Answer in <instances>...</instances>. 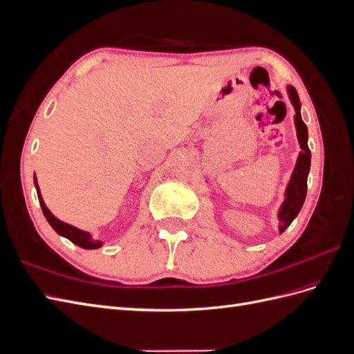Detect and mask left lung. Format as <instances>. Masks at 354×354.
<instances>
[{
	"instance_id": "8db88e82",
	"label": "left lung",
	"mask_w": 354,
	"mask_h": 354,
	"mask_svg": "<svg viewBox=\"0 0 354 354\" xmlns=\"http://www.w3.org/2000/svg\"><path fill=\"white\" fill-rule=\"evenodd\" d=\"M289 97L295 108V128H297V136L299 146H301V152L298 155L297 165L292 173L291 180H289V185L286 189V198L282 203L281 211H279V220H281V233L286 230V227L294 221V218L298 216L299 209L303 208V203L306 201L307 195V176L310 171V162H312V152H310L307 140H308V133L307 127L301 120V104H299L298 93L294 87L289 85L288 87Z\"/></svg>"
}]
</instances>
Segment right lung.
<instances>
[{
  "label": "right lung",
  "instance_id": "add662e5",
  "mask_svg": "<svg viewBox=\"0 0 354 354\" xmlns=\"http://www.w3.org/2000/svg\"><path fill=\"white\" fill-rule=\"evenodd\" d=\"M35 187H37V194H38V199H39V205L42 208V212H44V216H46L47 221L51 224V227L55 229L59 234L68 238L71 242H73L75 245H78V246H81V248H85V250H95V248H99V246H102V242L91 239L90 233L73 227V226H71V224L63 223V221H60L59 218L53 216L50 209L46 207L44 199L41 198L39 189H38V185H37V178H35Z\"/></svg>",
  "mask_w": 354,
  "mask_h": 354
}]
</instances>
